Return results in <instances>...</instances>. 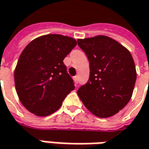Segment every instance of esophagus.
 I'll return each instance as SVG.
<instances>
[{
	"label": "esophagus",
	"instance_id": "34e87169",
	"mask_svg": "<svg viewBox=\"0 0 149 149\" xmlns=\"http://www.w3.org/2000/svg\"><path fill=\"white\" fill-rule=\"evenodd\" d=\"M73 79H74V81L76 84H77V82H78V81H77V76H76L73 77Z\"/></svg>",
	"mask_w": 149,
	"mask_h": 149
}]
</instances>
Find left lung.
<instances>
[{
    "label": "left lung",
    "instance_id": "8db88e82",
    "mask_svg": "<svg viewBox=\"0 0 149 149\" xmlns=\"http://www.w3.org/2000/svg\"><path fill=\"white\" fill-rule=\"evenodd\" d=\"M90 62V77L77 95L86 108L99 118L117 114L130 100L137 72L130 52L105 35L77 39Z\"/></svg>",
    "mask_w": 149,
    "mask_h": 149
}]
</instances>
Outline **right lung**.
Returning <instances> with one entry per match:
<instances>
[{"mask_svg": "<svg viewBox=\"0 0 149 149\" xmlns=\"http://www.w3.org/2000/svg\"><path fill=\"white\" fill-rule=\"evenodd\" d=\"M77 45L76 39L45 34L24 49L15 69V90L21 104L37 116H48L74 90L63 59Z\"/></svg>", "mask_w": 149, "mask_h": 149, "instance_id": "right-lung-1", "label": "right lung"}]
</instances>
